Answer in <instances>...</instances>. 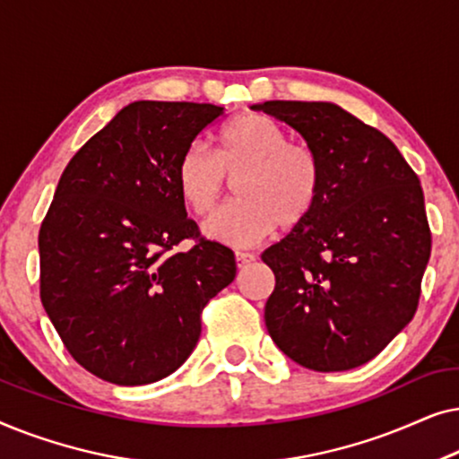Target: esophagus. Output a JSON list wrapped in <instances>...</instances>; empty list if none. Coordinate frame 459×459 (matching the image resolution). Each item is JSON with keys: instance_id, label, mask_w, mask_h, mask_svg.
Wrapping results in <instances>:
<instances>
[{"instance_id": "obj_1", "label": "esophagus", "mask_w": 459, "mask_h": 459, "mask_svg": "<svg viewBox=\"0 0 459 459\" xmlns=\"http://www.w3.org/2000/svg\"><path fill=\"white\" fill-rule=\"evenodd\" d=\"M255 261V255H250V253H240V250H238L236 253V265L240 267V269H244V267H248L250 263Z\"/></svg>"}]
</instances>
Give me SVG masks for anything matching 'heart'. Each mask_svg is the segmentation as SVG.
Instances as JSON below:
<instances>
[{"mask_svg":"<svg viewBox=\"0 0 459 459\" xmlns=\"http://www.w3.org/2000/svg\"><path fill=\"white\" fill-rule=\"evenodd\" d=\"M178 190L194 215L215 209L236 179L238 198L204 223L211 240L253 247L278 228L292 230L311 215L322 194V165L303 143L265 115H242L219 134L217 154L194 143L178 162Z\"/></svg>","mask_w":459,"mask_h":459,"instance_id":"obj_1","label":"heart"}]
</instances>
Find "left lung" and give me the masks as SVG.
<instances>
[{
	"mask_svg": "<svg viewBox=\"0 0 459 459\" xmlns=\"http://www.w3.org/2000/svg\"><path fill=\"white\" fill-rule=\"evenodd\" d=\"M322 165L319 203L261 255L275 288L265 325L281 353L316 372L374 359L418 309L430 259L424 194L397 146L332 102L272 100Z\"/></svg>",
	"mask_w": 459,
	"mask_h": 459,
	"instance_id": "1",
	"label": "left lung"
}]
</instances>
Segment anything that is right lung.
Segmentation results:
<instances>
[{
	"mask_svg": "<svg viewBox=\"0 0 459 459\" xmlns=\"http://www.w3.org/2000/svg\"><path fill=\"white\" fill-rule=\"evenodd\" d=\"M221 106L131 102L68 162L39 231L41 303L68 353L121 386L173 374L204 305L236 278L228 247L200 238L178 162ZM197 240L175 251L181 239Z\"/></svg>",
	"mask_w": 459,
	"mask_h": 459,
	"instance_id": "1",
	"label": "right lung"
}]
</instances>
